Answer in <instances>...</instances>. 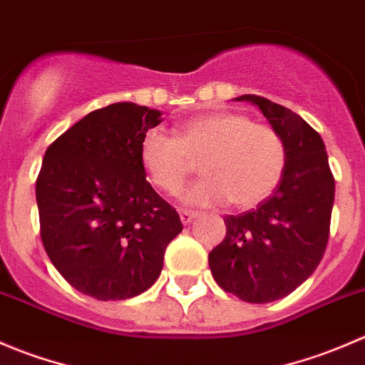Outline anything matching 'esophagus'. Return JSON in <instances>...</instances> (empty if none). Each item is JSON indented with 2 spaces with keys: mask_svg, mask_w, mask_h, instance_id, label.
Returning a JSON list of instances; mask_svg holds the SVG:
<instances>
[{
  "mask_svg": "<svg viewBox=\"0 0 365 365\" xmlns=\"http://www.w3.org/2000/svg\"><path fill=\"white\" fill-rule=\"evenodd\" d=\"M179 215H181V222L184 225H190V223L193 222V218H197V212L193 211H181Z\"/></svg>",
  "mask_w": 365,
  "mask_h": 365,
  "instance_id": "obj_1",
  "label": "esophagus"
}]
</instances>
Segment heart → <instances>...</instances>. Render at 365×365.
I'll list each match as a JSON object with an SVG mask.
<instances>
[{"instance_id": "heart-1", "label": "heart", "mask_w": 365, "mask_h": 365, "mask_svg": "<svg viewBox=\"0 0 365 365\" xmlns=\"http://www.w3.org/2000/svg\"><path fill=\"white\" fill-rule=\"evenodd\" d=\"M140 165L147 179L165 193H178L200 161L204 178L184 190L191 207L230 204L252 207L280 182L286 168V145L269 125L252 124L232 111L198 115L184 122L178 136L149 129L140 140Z\"/></svg>"}]
</instances>
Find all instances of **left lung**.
Masks as SVG:
<instances>
[{"label":"left lung","instance_id":"8db88e82","mask_svg":"<svg viewBox=\"0 0 365 365\" xmlns=\"http://www.w3.org/2000/svg\"><path fill=\"white\" fill-rule=\"evenodd\" d=\"M286 145L279 186L255 209L223 218L225 240L209 254L216 284L248 304L293 293L321 262L330 232L335 181L323 138L300 117L264 97L247 96Z\"/></svg>","mask_w":365,"mask_h":365}]
</instances>
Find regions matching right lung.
Returning <instances> with one entry per match:
<instances>
[{
  "mask_svg": "<svg viewBox=\"0 0 365 365\" xmlns=\"http://www.w3.org/2000/svg\"><path fill=\"white\" fill-rule=\"evenodd\" d=\"M161 115L135 103L110 104L76 122L44 154L35 187L42 243L60 275L96 300L149 289L182 230L140 165V140Z\"/></svg>",
  "mask_w": 365,
  "mask_h": 365,
  "instance_id": "right-lung-1",
  "label": "right lung"
}]
</instances>
